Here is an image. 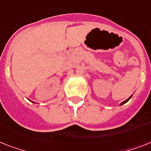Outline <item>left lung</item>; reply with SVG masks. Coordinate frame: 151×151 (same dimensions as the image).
<instances>
[{
  "instance_id": "left-lung-1",
  "label": "left lung",
  "mask_w": 151,
  "mask_h": 151,
  "mask_svg": "<svg viewBox=\"0 0 151 151\" xmlns=\"http://www.w3.org/2000/svg\"><path fill=\"white\" fill-rule=\"evenodd\" d=\"M131 97H132V96H130V97H129V99H127L125 101H124V102H122V103H121V105H122V104H124V103H126V102H128V101H129V99H130V98H131Z\"/></svg>"
}]
</instances>
